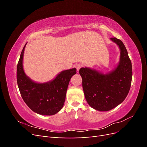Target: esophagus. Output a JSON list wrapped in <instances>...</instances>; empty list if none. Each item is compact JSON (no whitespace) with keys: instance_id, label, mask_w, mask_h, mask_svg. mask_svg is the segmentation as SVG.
I'll list each match as a JSON object with an SVG mask.
<instances>
[{"instance_id":"esophagus-1","label":"esophagus","mask_w":147,"mask_h":147,"mask_svg":"<svg viewBox=\"0 0 147 147\" xmlns=\"http://www.w3.org/2000/svg\"><path fill=\"white\" fill-rule=\"evenodd\" d=\"M83 67V64H81V63H78L76 65V69L77 70V71H79V70L82 67Z\"/></svg>"}]
</instances>
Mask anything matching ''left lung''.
Returning <instances> with one entry per match:
<instances>
[{
	"label": "left lung",
	"instance_id": "obj_1",
	"mask_svg": "<svg viewBox=\"0 0 147 147\" xmlns=\"http://www.w3.org/2000/svg\"><path fill=\"white\" fill-rule=\"evenodd\" d=\"M110 40L120 50L119 62L116 68L106 74L88 67L79 70L88 104L102 112L112 110L124 101L129 91L132 76L131 61L125 46L117 38Z\"/></svg>",
	"mask_w": 147,
	"mask_h": 147
}]
</instances>
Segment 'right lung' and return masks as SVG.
<instances>
[{
    "label": "right lung",
    "instance_id": "right-lung-1",
    "mask_svg": "<svg viewBox=\"0 0 147 147\" xmlns=\"http://www.w3.org/2000/svg\"><path fill=\"white\" fill-rule=\"evenodd\" d=\"M17 65L16 78L22 98L33 112L43 115H53L62 109L70 78L77 73L75 68L63 70L47 83L33 82L26 75L23 61L24 48Z\"/></svg>",
    "mask_w": 147,
    "mask_h": 147
}]
</instances>
